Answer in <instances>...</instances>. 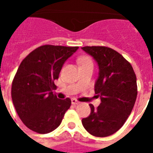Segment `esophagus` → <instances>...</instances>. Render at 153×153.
<instances>
[{
    "instance_id": "obj_1",
    "label": "esophagus",
    "mask_w": 153,
    "mask_h": 153,
    "mask_svg": "<svg viewBox=\"0 0 153 153\" xmlns=\"http://www.w3.org/2000/svg\"><path fill=\"white\" fill-rule=\"evenodd\" d=\"M71 103H72V104H74V105H78V104H79L80 102H79L78 100H76L75 98H72V99H71Z\"/></svg>"
}]
</instances>
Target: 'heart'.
<instances>
[{
	"label": "heart",
	"mask_w": 153,
	"mask_h": 153,
	"mask_svg": "<svg viewBox=\"0 0 153 153\" xmlns=\"http://www.w3.org/2000/svg\"><path fill=\"white\" fill-rule=\"evenodd\" d=\"M87 62H92L91 59L87 56H83L79 59V63L80 64H84V63H87Z\"/></svg>",
	"instance_id": "obj_1"
}]
</instances>
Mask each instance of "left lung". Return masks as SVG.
<instances>
[{"label": "left lung", "instance_id": "8db88e82", "mask_svg": "<svg viewBox=\"0 0 153 153\" xmlns=\"http://www.w3.org/2000/svg\"><path fill=\"white\" fill-rule=\"evenodd\" d=\"M82 49L98 62L99 75L94 86L101 104H90L91 114L82 120V126L94 137H105L123 126L133 110L137 96V77L133 67L114 49L103 46Z\"/></svg>", "mask_w": 153, "mask_h": 153}]
</instances>
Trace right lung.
Here are the masks:
<instances>
[{
  "instance_id": "right-lung-1",
  "label": "right lung",
  "mask_w": 153,
  "mask_h": 153,
  "mask_svg": "<svg viewBox=\"0 0 153 153\" xmlns=\"http://www.w3.org/2000/svg\"><path fill=\"white\" fill-rule=\"evenodd\" d=\"M79 47L43 45L23 59L12 84V99L23 123L36 133L45 134L62 122L71 101L59 99L53 91L65 61Z\"/></svg>"
}]
</instances>
